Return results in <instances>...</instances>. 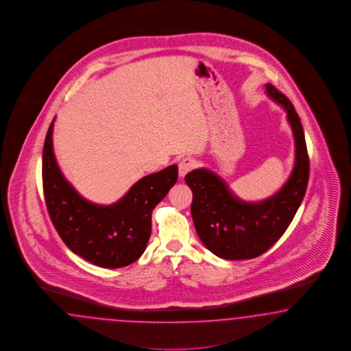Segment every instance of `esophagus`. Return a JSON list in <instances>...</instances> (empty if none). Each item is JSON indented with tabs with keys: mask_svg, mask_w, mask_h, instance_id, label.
<instances>
[{
	"mask_svg": "<svg viewBox=\"0 0 351 351\" xmlns=\"http://www.w3.org/2000/svg\"><path fill=\"white\" fill-rule=\"evenodd\" d=\"M195 167H196L195 159H192V158H183V159H180V162H178V171H180V177L183 178Z\"/></svg>",
	"mask_w": 351,
	"mask_h": 351,
	"instance_id": "esophagus-1",
	"label": "esophagus"
}]
</instances>
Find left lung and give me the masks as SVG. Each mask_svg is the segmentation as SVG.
Listing matches in <instances>:
<instances>
[{
    "label": "left lung",
    "mask_w": 351,
    "mask_h": 351,
    "mask_svg": "<svg viewBox=\"0 0 351 351\" xmlns=\"http://www.w3.org/2000/svg\"><path fill=\"white\" fill-rule=\"evenodd\" d=\"M266 91L287 112L295 141V164L281 189L258 202L235 197L217 174L201 168L184 180L192 191L191 214L199 239L224 260H250L267 251L285 233L306 195L309 158L304 131L291 101L275 86Z\"/></svg>",
    "instance_id": "8db88e82"
}]
</instances>
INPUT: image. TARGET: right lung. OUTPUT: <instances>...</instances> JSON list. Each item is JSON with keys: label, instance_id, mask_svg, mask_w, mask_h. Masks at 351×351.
Wrapping results in <instances>:
<instances>
[{"label": "right lung", "instance_id": "obj_1", "mask_svg": "<svg viewBox=\"0 0 351 351\" xmlns=\"http://www.w3.org/2000/svg\"><path fill=\"white\" fill-rule=\"evenodd\" d=\"M54 119L43 147V191L54 228L75 254L103 269L138 260L152 234V214L178 180V167L149 174L112 205L85 199L63 177L53 153Z\"/></svg>", "mask_w": 351, "mask_h": 351}]
</instances>
